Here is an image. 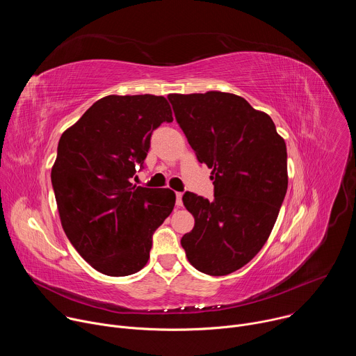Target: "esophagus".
<instances>
[{
    "label": "esophagus",
    "instance_id": "esophagus-1",
    "mask_svg": "<svg viewBox=\"0 0 356 356\" xmlns=\"http://www.w3.org/2000/svg\"><path fill=\"white\" fill-rule=\"evenodd\" d=\"M181 198H183V193L177 191V193H176V206H177V207H181V206H183V200H181Z\"/></svg>",
    "mask_w": 356,
    "mask_h": 356
}]
</instances>
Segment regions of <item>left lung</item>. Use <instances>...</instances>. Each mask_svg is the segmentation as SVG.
Returning <instances> with one entry per match:
<instances>
[{"label":"left lung","instance_id":"left-lung-1","mask_svg":"<svg viewBox=\"0 0 356 356\" xmlns=\"http://www.w3.org/2000/svg\"><path fill=\"white\" fill-rule=\"evenodd\" d=\"M175 117L214 180V200L186 191L194 228L181 238L188 262L211 276L245 266L268 241L287 191V150L272 118L239 95L169 94Z\"/></svg>","mask_w":356,"mask_h":356}]
</instances>
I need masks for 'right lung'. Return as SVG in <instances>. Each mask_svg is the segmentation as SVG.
I'll return each instance as SVG.
<instances>
[{
  "label": "right lung",
  "instance_id": "right-lung-1",
  "mask_svg": "<svg viewBox=\"0 0 356 356\" xmlns=\"http://www.w3.org/2000/svg\"><path fill=\"white\" fill-rule=\"evenodd\" d=\"M162 95H107L63 132L52 168L62 227L95 270L107 276L139 272L152 235L173 211L170 188L131 183L162 122H172Z\"/></svg>",
  "mask_w": 356,
  "mask_h": 356
}]
</instances>
